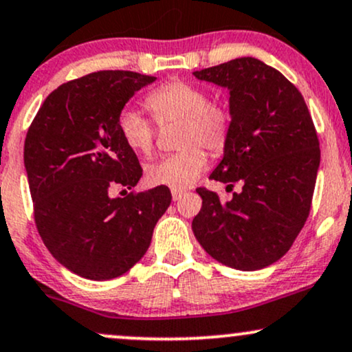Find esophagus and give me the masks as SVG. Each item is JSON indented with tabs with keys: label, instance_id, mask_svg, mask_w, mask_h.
Wrapping results in <instances>:
<instances>
[{
	"label": "esophagus",
	"instance_id": "obj_1",
	"mask_svg": "<svg viewBox=\"0 0 352 352\" xmlns=\"http://www.w3.org/2000/svg\"><path fill=\"white\" fill-rule=\"evenodd\" d=\"M171 194H173V201H179L181 197H183V190H176V189H173L171 190Z\"/></svg>",
	"mask_w": 352,
	"mask_h": 352
}]
</instances>
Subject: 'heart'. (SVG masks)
Returning <instances> with one entry per match:
<instances>
[{"instance_id": "obj_1", "label": "heart", "mask_w": 352, "mask_h": 352, "mask_svg": "<svg viewBox=\"0 0 352 352\" xmlns=\"http://www.w3.org/2000/svg\"><path fill=\"white\" fill-rule=\"evenodd\" d=\"M146 109L158 125L179 122L177 145L183 150L168 155L146 166L145 177L151 186L186 189L192 186L207 164V155L220 153L227 146L232 130V117L222 102L209 99L201 86L186 81H169L146 94ZM119 133L130 150L150 155L156 129L140 112L125 107L117 117Z\"/></svg>"}]
</instances>
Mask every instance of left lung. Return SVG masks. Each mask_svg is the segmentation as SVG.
I'll return each instance as SVG.
<instances>
[{"label":"left lung","mask_w":352,"mask_h":352,"mask_svg":"<svg viewBox=\"0 0 352 352\" xmlns=\"http://www.w3.org/2000/svg\"><path fill=\"white\" fill-rule=\"evenodd\" d=\"M230 91L232 130L210 179L243 190L227 204L197 188L202 209L192 220L197 241L212 258L240 271L280 259L309 219L320 142L300 91L253 56L194 72Z\"/></svg>","instance_id":"left-lung-1"}]
</instances>
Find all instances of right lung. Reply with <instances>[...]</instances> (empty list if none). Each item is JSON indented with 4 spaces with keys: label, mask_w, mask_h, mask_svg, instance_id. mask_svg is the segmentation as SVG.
<instances>
[{
    "label": "right lung",
    "mask_w": 352,
    "mask_h": 352,
    "mask_svg": "<svg viewBox=\"0 0 352 352\" xmlns=\"http://www.w3.org/2000/svg\"><path fill=\"white\" fill-rule=\"evenodd\" d=\"M155 80L102 70L60 85L25 135L24 166L38 235L56 261L86 279H114L140 261L171 204L164 186L111 197L112 189L127 192L142 177L117 117L135 91Z\"/></svg>",
    "instance_id": "add662e5"
}]
</instances>
